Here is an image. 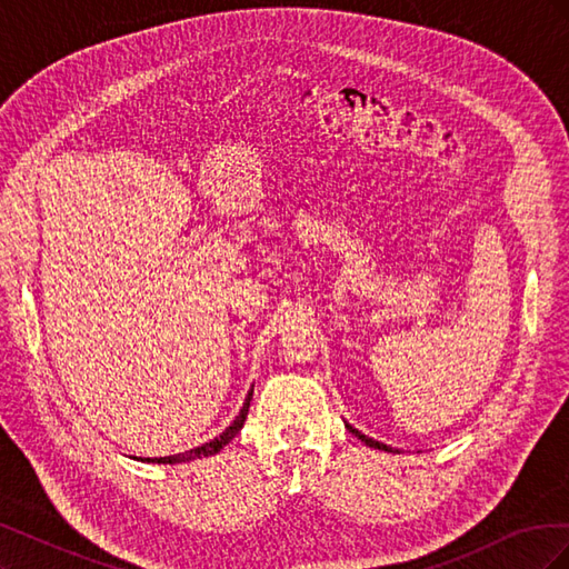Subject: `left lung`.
Here are the masks:
<instances>
[{
  "label": "left lung",
  "instance_id": "obj_1",
  "mask_svg": "<svg viewBox=\"0 0 569 569\" xmlns=\"http://www.w3.org/2000/svg\"><path fill=\"white\" fill-rule=\"evenodd\" d=\"M347 429H349V432L351 435H356L360 441H363V443H368L370 446V449H380V451H387V453H399V449H391V446H387V443H382V441H375V439H370V437H366L363 432H358V429L356 427H351L349 422H347Z\"/></svg>",
  "mask_w": 569,
  "mask_h": 569
}]
</instances>
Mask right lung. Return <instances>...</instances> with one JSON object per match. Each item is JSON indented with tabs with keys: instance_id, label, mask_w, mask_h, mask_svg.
Wrapping results in <instances>:
<instances>
[{
	"instance_id": "1",
	"label": "right lung",
	"mask_w": 569,
	"mask_h": 569,
	"mask_svg": "<svg viewBox=\"0 0 569 569\" xmlns=\"http://www.w3.org/2000/svg\"><path fill=\"white\" fill-rule=\"evenodd\" d=\"M251 396H253V387L249 389L247 399H244V406L242 410H239V416L230 422V427H226V432H220L216 439L206 441L201 446H197V449H189L184 453H176V456H163V458H137L132 456L134 460H142V462H163V465H176V462H192L197 458H209V456H216L218 451L226 449V446L239 435V429L244 427V420H247V412H249V403H251Z\"/></svg>"
}]
</instances>
